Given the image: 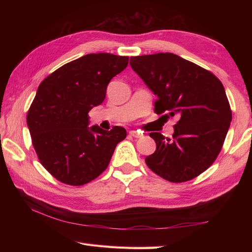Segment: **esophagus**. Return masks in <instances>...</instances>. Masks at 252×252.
Segmentation results:
<instances>
[{"mask_svg": "<svg viewBox=\"0 0 252 252\" xmlns=\"http://www.w3.org/2000/svg\"><path fill=\"white\" fill-rule=\"evenodd\" d=\"M129 134L132 136V137H135V138H138V137H141L142 136V133H140L138 131H130V133Z\"/></svg>", "mask_w": 252, "mask_h": 252, "instance_id": "obj_1", "label": "esophagus"}]
</instances>
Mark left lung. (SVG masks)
I'll return each instance as SVG.
<instances>
[{
	"label": "left lung",
	"instance_id": "left-lung-1",
	"mask_svg": "<svg viewBox=\"0 0 252 252\" xmlns=\"http://www.w3.org/2000/svg\"><path fill=\"white\" fill-rule=\"evenodd\" d=\"M130 65L157 95L155 112L179 117L171 138L149 133L156 152L145 158L148 168L172 183L195 179L216 161L232 121L222 82L172 53L131 57Z\"/></svg>",
	"mask_w": 252,
	"mask_h": 252
}]
</instances>
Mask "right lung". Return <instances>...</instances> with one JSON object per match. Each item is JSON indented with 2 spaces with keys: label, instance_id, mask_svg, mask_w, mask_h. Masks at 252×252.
Returning a JSON list of instances; mask_svg holds the SVG:
<instances>
[{
  "label": "right lung",
  "instance_id": "obj_1",
  "mask_svg": "<svg viewBox=\"0 0 252 252\" xmlns=\"http://www.w3.org/2000/svg\"><path fill=\"white\" fill-rule=\"evenodd\" d=\"M127 63V56L88 54L58 68L37 88L27 125L41 164L62 183L80 186L95 180L126 138L122 126L89 127L88 114L103 103L107 85Z\"/></svg>",
  "mask_w": 252,
  "mask_h": 252
}]
</instances>
